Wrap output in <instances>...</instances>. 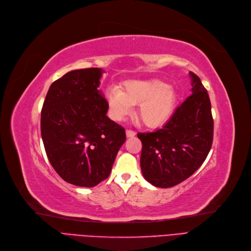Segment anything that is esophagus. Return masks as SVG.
I'll return each mask as SVG.
<instances>
[{
	"label": "esophagus",
	"instance_id": "1",
	"mask_svg": "<svg viewBox=\"0 0 251 251\" xmlns=\"http://www.w3.org/2000/svg\"><path fill=\"white\" fill-rule=\"evenodd\" d=\"M126 135L127 138H133L136 136V132H134V130H130V129H127L126 132Z\"/></svg>",
	"mask_w": 251,
	"mask_h": 251
}]
</instances>
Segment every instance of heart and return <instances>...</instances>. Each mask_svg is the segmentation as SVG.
I'll return each mask as SVG.
<instances>
[{
  "label": "heart",
  "instance_id": "1",
  "mask_svg": "<svg viewBox=\"0 0 251 251\" xmlns=\"http://www.w3.org/2000/svg\"><path fill=\"white\" fill-rule=\"evenodd\" d=\"M111 116L122 121L139 105L138 115L148 127H158L171 118L176 103L175 89L160 79L130 80L124 90L109 87L106 92Z\"/></svg>",
  "mask_w": 251,
  "mask_h": 251
}]
</instances>
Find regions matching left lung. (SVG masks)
I'll use <instances>...</instances> for the list:
<instances>
[{
  "label": "left lung",
  "mask_w": 251,
  "mask_h": 251,
  "mask_svg": "<svg viewBox=\"0 0 251 251\" xmlns=\"http://www.w3.org/2000/svg\"><path fill=\"white\" fill-rule=\"evenodd\" d=\"M191 95L162 128L139 133L141 171L158 188H171L192 176L205 160L213 138V119L207 91L189 73Z\"/></svg>",
  "instance_id": "1"
}]
</instances>
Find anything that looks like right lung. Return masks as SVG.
Wrapping results in <instances>:
<instances>
[{
	"label": "right lung",
	"mask_w": 251,
	"mask_h": 251,
	"mask_svg": "<svg viewBox=\"0 0 251 251\" xmlns=\"http://www.w3.org/2000/svg\"><path fill=\"white\" fill-rule=\"evenodd\" d=\"M101 68L71 70L54 81L43 105L41 133L48 159L69 184L92 188L110 175L126 141L125 128L106 115Z\"/></svg>",
	"instance_id": "obj_1"
}]
</instances>
